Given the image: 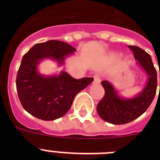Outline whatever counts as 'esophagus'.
I'll return each instance as SVG.
<instances>
[{"instance_id":"1","label":"esophagus","mask_w":160,"mask_h":160,"mask_svg":"<svg viewBox=\"0 0 160 160\" xmlns=\"http://www.w3.org/2000/svg\"><path fill=\"white\" fill-rule=\"evenodd\" d=\"M100 78L98 75H95L94 77V84H98V83H100Z\"/></svg>"}]
</instances>
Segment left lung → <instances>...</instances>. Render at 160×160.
I'll return each mask as SVG.
<instances>
[{"mask_svg":"<svg viewBox=\"0 0 160 160\" xmlns=\"http://www.w3.org/2000/svg\"><path fill=\"white\" fill-rule=\"evenodd\" d=\"M128 47L134 53L138 66L148 75V82L141 92L129 98L119 96L108 81L102 82L105 94L97 106L98 114L106 122L117 125L128 123L142 115L153 101L157 88V72L151 56L138 46Z\"/></svg>","mask_w":160,"mask_h":160,"instance_id":"8db88e82","label":"left lung"}]
</instances>
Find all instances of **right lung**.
Here are the masks:
<instances>
[{
  "instance_id": "right-lung-1",
  "label": "right lung",
  "mask_w": 160,
  "mask_h": 160,
  "mask_svg": "<svg viewBox=\"0 0 160 160\" xmlns=\"http://www.w3.org/2000/svg\"><path fill=\"white\" fill-rule=\"evenodd\" d=\"M75 51L66 42L49 40L36 44L23 56L17 75V90L23 108L32 116L45 121L62 117L76 94L94 81L93 78H73L66 71L49 76L38 72V65L44 59L62 66Z\"/></svg>"
}]
</instances>
